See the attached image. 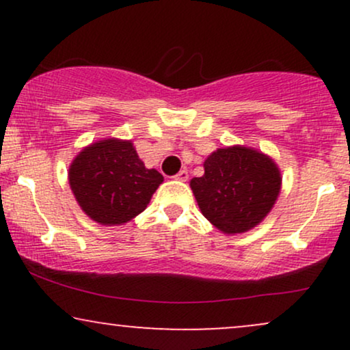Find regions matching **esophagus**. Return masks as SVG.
Returning <instances> with one entry per match:
<instances>
[{
  "label": "esophagus",
  "instance_id": "34e87169",
  "mask_svg": "<svg viewBox=\"0 0 350 350\" xmlns=\"http://www.w3.org/2000/svg\"><path fill=\"white\" fill-rule=\"evenodd\" d=\"M187 178H189V172L186 170H180L178 174L174 176V179H178V180H187Z\"/></svg>",
  "mask_w": 350,
  "mask_h": 350
}]
</instances>
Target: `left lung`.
I'll return each mask as SVG.
<instances>
[{
    "instance_id": "1",
    "label": "left lung",
    "mask_w": 350,
    "mask_h": 350,
    "mask_svg": "<svg viewBox=\"0 0 350 350\" xmlns=\"http://www.w3.org/2000/svg\"><path fill=\"white\" fill-rule=\"evenodd\" d=\"M200 212L219 230L240 234L258 226L280 194L276 164L245 146L217 150L204 163V176L191 180Z\"/></svg>"
}]
</instances>
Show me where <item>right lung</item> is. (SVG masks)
I'll use <instances>...</instances> for the list:
<instances>
[{"instance_id": "add662e5", "label": "right lung", "mask_w": 350, "mask_h": 350, "mask_svg": "<svg viewBox=\"0 0 350 350\" xmlns=\"http://www.w3.org/2000/svg\"><path fill=\"white\" fill-rule=\"evenodd\" d=\"M69 183L90 219L118 226L146 208L163 176L144 167L131 142L110 138L80 151L69 170Z\"/></svg>"}]
</instances>
